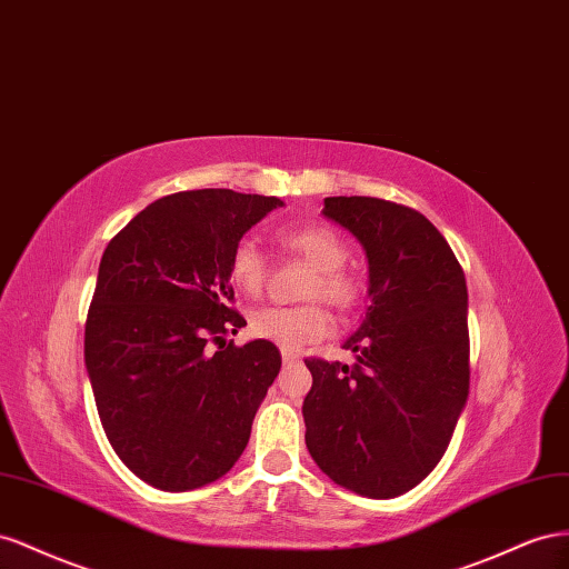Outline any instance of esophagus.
<instances>
[{"label":"esophagus","mask_w":569,"mask_h":569,"mask_svg":"<svg viewBox=\"0 0 569 569\" xmlns=\"http://www.w3.org/2000/svg\"><path fill=\"white\" fill-rule=\"evenodd\" d=\"M293 362H300V357L293 352H283V365H293Z\"/></svg>","instance_id":"esophagus-1"}]
</instances>
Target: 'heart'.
<instances>
[{
  "label": "heart",
  "mask_w": 569,
  "mask_h": 569,
  "mask_svg": "<svg viewBox=\"0 0 569 569\" xmlns=\"http://www.w3.org/2000/svg\"><path fill=\"white\" fill-rule=\"evenodd\" d=\"M288 250L298 252L315 267V276L305 290L307 300L321 298L338 312H352L360 302V283L343 269L348 262V242L327 223H307L279 233ZM229 279L242 296L257 298L267 283V259L250 240H240L229 257ZM331 315L319 302L300 307H262L250 315L254 338L269 340L281 350L296 352L331 333Z\"/></svg>",
  "instance_id": "heart-1"
}]
</instances>
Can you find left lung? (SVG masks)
<instances>
[{"instance_id":"obj_1","label":"left lung","mask_w":569,"mask_h":569,"mask_svg":"<svg viewBox=\"0 0 569 569\" xmlns=\"http://www.w3.org/2000/svg\"><path fill=\"white\" fill-rule=\"evenodd\" d=\"M323 217L362 242L367 317L355 365L305 360V443L319 469L367 498H396L443 458L469 393L467 283L436 226L379 198H327Z\"/></svg>"}]
</instances>
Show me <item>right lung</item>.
<instances>
[{"mask_svg":"<svg viewBox=\"0 0 569 569\" xmlns=\"http://www.w3.org/2000/svg\"><path fill=\"white\" fill-rule=\"evenodd\" d=\"M283 207L226 188L173 192L109 240L86 321V367L121 462L161 491L223 477L281 369L269 340L233 346L229 257ZM214 342L212 353L208 346Z\"/></svg>","mask_w":569,"mask_h":569,"instance_id":"right-lung-1","label":"right lung"}]
</instances>
